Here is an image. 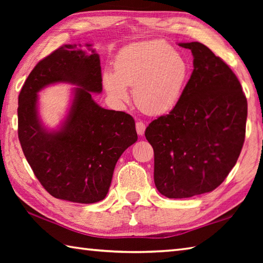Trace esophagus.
Wrapping results in <instances>:
<instances>
[{
  "label": "esophagus",
  "mask_w": 263,
  "mask_h": 263,
  "mask_svg": "<svg viewBox=\"0 0 263 263\" xmlns=\"http://www.w3.org/2000/svg\"><path fill=\"white\" fill-rule=\"evenodd\" d=\"M136 126H137V132L139 136H143L144 130H146V125H144L143 122H137L136 123Z\"/></svg>",
  "instance_id": "obj_1"
}]
</instances>
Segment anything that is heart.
Returning <instances> with one entry per match:
<instances>
[{
  "instance_id": "obj_1",
  "label": "heart",
  "mask_w": 263,
  "mask_h": 263,
  "mask_svg": "<svg viewBox=\"0 0 263 263\" xmlns=\"http://www.w3.org/2000/svg\"><path fill=\"white\" fill-rule=\"evenodd\" d=\"M190 76L185 58L159 39L123 48L115 60V73L106 72L104 85L109 96L123 102L126 87L135 88L133 99L147 114H164L175 107Z\"/></svg>"
}]
</instances>
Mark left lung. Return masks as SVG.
<instances>
[{"instance_id": "left-lung-1", "label": "left lung", "mask_w": 263, "mask_h": 263, "mask_svg": "<svg viewBox=\"0 0 263 263\" xmlns=\"http://www.w3.org/2000/svg\"><path fill=\"white\" fill-rule=\"evenodd\" d=\"M191 49L193 72L168 114L147 126L155 155L154 180L170 199L214 191L235 166L245 139L248 102L237 77L198 42Z\"/></svg>"}]
</instances>
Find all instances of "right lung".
<instances>
[{
    "label": "right lung",
    "instance_id": "right-lung-1",
    "mask_svg": "<svg viewBox=\"0 0 263 263\" xmlns=\"http://www.w3.org/2000/svg\"><path fill=\"white\" fill-rule=\"evenodd\" d=\"M91 52L77 45L55 49L32 69L18 102V137L33 174L52 197L78 203L106 197L117 160L138 139L131 115L102 108L91 98L103 89L99 57ZM62 81L80 87L63 127L48 133L37 120L36 92Z\"/></svg>",
    "mask_w": 263,
    "mask_h": 263
}]
</instances>
